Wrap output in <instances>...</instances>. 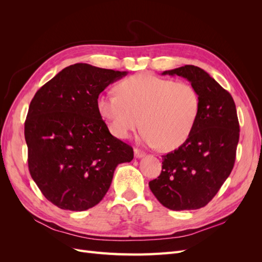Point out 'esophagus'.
Masks as SVG:
<instances>
[{
	"label": "esophagus",
	"mask_w": 262,
	"mask_h": 262,
	"mask_svg": "<svg viewBox=\"0 0 262 262\" xmlns=\"http://www.w3.org/2000/svg\"><path fill=\"white\" fill-rule=\"evenodd\" d=\"M134 156H136L137 158H142L145 156V153L142 152V150H140L138 148H134Z\"/></svg>",
	"instance_id": "1"
}]
</instances>
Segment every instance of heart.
I'll return each instance as SVG.
<instances>
[{
  "label": "heart",
  "instance_id": "1",
  "mask_svg": "<svg viewBox=\"0 0 262 262\" xmlns=\"http://www.w3.org/2000/svg\"><path fill=\"white\" fill-rule=\"evenodd\" d=\"M116 93L101 94L96 101L115 137L129 139L142 123V142L170 152L191 136L200 113V96L192 85L139 73L119 82Z\"/></svg>",
  "mask_w": 262,
  "mask_h": 262
}]
</instances>
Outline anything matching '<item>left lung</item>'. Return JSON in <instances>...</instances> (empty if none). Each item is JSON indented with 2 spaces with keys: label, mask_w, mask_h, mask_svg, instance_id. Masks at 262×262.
<instances>
[{
  "label": "left lung",
  "mask_w": 262,
  "mask_h": 262,
  "mask_svg": "<svg viewBox=\"0 0 262 262\" xmlns=\"http://www.w3.org/2000/svg\"><path fill=\"white\" fill-rule=\"evenodd\" d=\"M191 83L200 96V113L185 144L163 156L162 172L149 181L150 191L173 211L207 205L231 173L239 140L233 97L204 70L185 66L164 71Z\"/></svg>",
  "instance_id": "obj_1"
}]
</instances>
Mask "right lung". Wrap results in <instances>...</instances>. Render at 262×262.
I'll return each instance as SVG.
<instances>
[{
    "instance_id": "right-lung-1",
    "label": "right lung",
    "mask_w": 262,
    "mask_h": 262,
    "mask_svg": "<svg viewBox=\"0 0 262 262\" xmlns=\"http://www.w3.org/2000/svg\"><path fill=\"white\" fill-rule=\"evenodd\" d=\"M128 74L75 63L39 90L25 121L28 167L42 194L58 208L85 211L98 204L117 166L133 148L115 138L96 101L106 87Z\"/></svg>"
}]
</instances>
